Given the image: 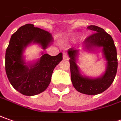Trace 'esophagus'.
I'll return each mask as SVG.
<instances>
[{"mask_svg":"<svg viewBox=\"0 0 121 121\" xmlns=\"http://www.w3.org/2000/svg\"><path fill=\"white\" fill-rule=\"evenodd\" d=\"M62 55H63V59H64V60H68V59H69V56H68L67 52H63Z\"/></svg>","mask_w":121,"mask_h":121,"instance_id":"34e87169","label":"esophagus"}]
</instances>
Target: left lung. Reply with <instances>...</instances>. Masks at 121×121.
Returning <instances> with one entry per match:
<instances>
[{
	"label": "left lung",
	"mask_w": 121,
	"mask_h": 121,
	"mask_svg": "<svg viewBox=\"0 0 121 121\" xmlns=\"http://www.w3.org/2000/svg\"><path fill=\"white\" fill-rule=\"evenodd\" d=\"M87 28L95 33L85 39V48L88 50L97 47L103 48L105 58L107 61L106 71L101 77L98 78L93 79L82 76L76 63L78 51L70 48L68 53L70 58L69 60L71 81L75 89L79 92L87 95H97L106 90L115 78L118 66L117 49L112 37L104 29L93 25Z\"/></svg>",
	"instance_id": "1"
}]
</instances>
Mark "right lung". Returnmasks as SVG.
I'll use <instances>...</instances> for the list:
<instances>
[{
  "mask_svg": "<svg viewBox=\"0 0 121 121\" xmlns=\"http://www.w3.org/2000/svg\"><path fill=\"white\" fill-rule=\"evenodd\" d=\"M52 41L49 32L31 24L22 26L12 34L6 51L5 70L12 86L22 94L31 96L45 90L53 70L62 60V52L54 56L44 54L36 63L27 66L22 56L24 48L33 42L45 49Z\"/></svg>",
  "mask_w": 121,
  "mask_h": 121,
  "instance_id": "add662e5",
  "label": "right lung"
}]
</instances>
